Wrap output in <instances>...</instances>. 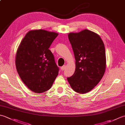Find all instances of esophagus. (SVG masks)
<instances>
[{
  "mask_svg": "<svg viewBox=\"0 0 125 125\" xmlns=\"http://www.w3.org/2000/svg\"><path fill=\"white\" fill-rule=\"evenodd\" d=\"M65 68H66V66L65 65H63V66H62V67H61V70L64 71L65 69Z\"/></svg>",
  "mask_w": 125,
  "mask_h": 125,
  "instance_id": "1",
  "label": "esophagus"
}]
</instances>
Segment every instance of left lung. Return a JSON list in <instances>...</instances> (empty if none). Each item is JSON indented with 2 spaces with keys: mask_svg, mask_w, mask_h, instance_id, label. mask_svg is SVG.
<instances>
[{
  "mask_svg": "<svg viewBox=\"0 0 125 125\" xmlns=\"http://www.w3.org/2000/svg\"><path fill=\"white\" fill-rule=\"evenodd\" d=\"M68 38L76 60V69L68 81L75 92L85 94L97 85L105 73L104 44L98 34L87 30L70 33Z\"/></svg>",
  "mask_w": 125,
  "mask_h": 125,
  "instance_id": "1",
  "label": "left lung"
}]
</instances>
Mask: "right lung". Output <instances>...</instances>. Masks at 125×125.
<instances>
[{"mask_svg": "<svg viewBox=\"0 0 125 125\" xmlns=\"http://www.w3.org/2000/svg\"><path fill=\"white\" fill-rule=\"evenodd\" d=\"M58 35L45 30L31 31L21 42L15 65L21 79L31 91L42 93L50 89L59 68L49 49Z\"/></svg>", "mask_w": 125, "mask_h": 125, "instance_id": "1", "label": "right lung"}]
</instances>
